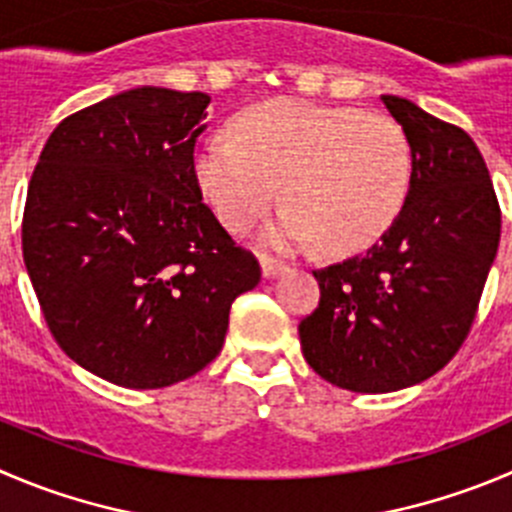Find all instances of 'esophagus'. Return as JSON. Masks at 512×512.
Segmentation results:
<instances>
[{"label": "esophagus", "instance_id": "1", "mask_svg": "<svg viewBox=\"0 0 512 512\" xmlns=\"http://www.w3.org/2000/svg\"><path fill=\"white\" fill-rule=\"evenodd\" d=\"M261 271H264V279H276L279 274H284L286 264L276 261L274 256H261Z\"/></svg>", "mask_w": 512, "mask_h": 512}]
</instances>
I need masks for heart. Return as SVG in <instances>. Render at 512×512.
<instances>
[{
    "label": "heart",
    "instance_id": "obj_1",
    "mask_svg": "<svg viewBox=\"0 0 512 512\" xmlns=\"http://www.w3.org/2000/svg\"><path fill=\"white\" fill-rule=\"evenodd\" d=\"M193 173L218 221L246 233L289 206L266 231L276 248L319 241L329 253H357L392 228L412 183V148L402 125L357 107L276 100L248 107L233 138L206 135Z\"/></svg>",
    "mask_w": 512,
    "mask_h": 512
}]
</instances>
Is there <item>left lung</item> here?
I'll return each mask as SVG.
<instances>
[{"mask_svg":"<svg viewBox=\"0 0 512 512\" xmlns=\"http://www.w3.org/2000/svg\"><path fill=\"white\" fill-rule=\"evenodd\" d=\"M412 148L405 208L359 256L316 269L301 352L349 392H394L440 372L478 314L500 243V206L478 145L415 102L382 95Z\"/></svg>","mask_w":512,"mask_h":512,"instance_id":"1","label":"left lung"}]
</instances>
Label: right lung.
Listing matches in <instances>:
<instances>
[{"instance_id":"add662e5","label":"right lung","mask_w":512,"mask_h":512,"mask_svg":"<svg viewBox=\"0 0 512 512\" xmlns=\"http://www.w3.org/2000/svg\"><path fill=\"white\" fill-rule=\"evenodd\" d=\"M211 97L135 87L67 115L29 180L22 253L52 337L130 389L218 357L236 296L261 281L193 173Z\"/></svg>"}]
</instances>
